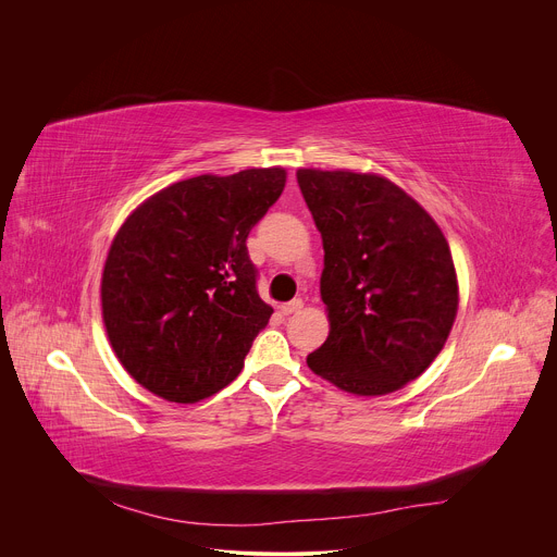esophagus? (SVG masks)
I'll use <instances>...</instances> for the list:
<instances>
[{
  "label": "esophagus",
  "instance_id": "34e87169",
  "mask_svg": "<svg viewBox=\"0 0 557 557\" xmlns=\"http://www.w3.org/2000/svg\"><path fill=\"white\" fill-rule=\"evenodd\" d=\"M301 306H304L301 299H290V301H286V304L280 306V312H282V314H293V312H299Z\"/></svg>",
  "mask_w": 557,
  "mask_h": 557
}]
</instances>
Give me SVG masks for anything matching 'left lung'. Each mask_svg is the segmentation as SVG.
Masks as SVG:
<instances>
[{
    "instance_id": "8db88e82",
    "label": "left lung",
    "mask_w": 557,
    "mask_h": 557,
    "mask_svg": "<svg viewBox=\"0 0 557 557\" xmlns=\"http://www.w3.org/2000/svg\"><path fill=\"white\" fill-rule=\"evenodd\" d=\"M324 243L322 299L329 339L308 368L333 385L379 396L404 387L443 350L458 282L432 215L376 174L297 170Z\"/></svg>"
}]
</instances>
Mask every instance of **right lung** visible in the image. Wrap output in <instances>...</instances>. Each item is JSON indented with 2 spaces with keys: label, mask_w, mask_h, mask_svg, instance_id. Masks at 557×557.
I'll list each match as a JSON object with an SVG mask.
<instances>
[{
  "label": "right lung",
  "mask_w": 557,
  "mask_h": 557,
  "mask_svg": "<svg viewBox=\"0 0 557 557\" xmlns=\"http://www.w3.org/2000/svg\"><path fill=\"white\" fill-rule=\"evenodd\" d=\"M284 185L282 168L205 174L153 194L123 222L101 306L119 361L143 387L196 404L240 374L273 314L247 237Z\"/></svg>",
  "instance_id": "right-lung-1"
}]
</instances>
